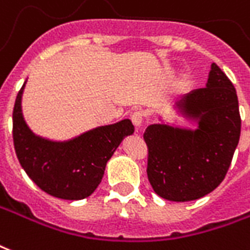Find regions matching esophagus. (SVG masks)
Masks as SVG:
<instances>
[{
	"instance_id": "1",
	"label": "esophagus",
	"mask_w": 250,
	"mask_h": 250,
	"mask_svg": "<svg viewBox=\"0 0 250 250\" xmlns=\"http://www.w3.org/2000/svg\"><path fill=\"white\" fill-rule=\"evenodd\" d=\"M143 118H144V112L142 110H136L132 112L131 120H132V123H134V125L136 127V128L142 125V123H143Z\"/></svg>"
}]
</instances>
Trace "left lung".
I'll use <instances>...</instances> for the list:
<instances>
[{
	"mask_svg": "<svg viewBox=\"0 0 250 250\" xmlns=\"http://www.w3.org/2000/svg\"><path fill=\"white\" fill-rule=\"evenodd\" d=\"M175 107L197 128L148 125L143 135L147 176L163 199L191 201L217 188L228 172L241 132L238 99L228 77L212 63L207 87L186 94Z\"/></svg>",
	"mask_w": 250,
	"mask_h": 250,
	"instance_id": "8db88e82",
	"label": "left lung"
}]
</instances>
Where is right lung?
<instances>
[{
    "label": "right lung",
    "instance_id": "right-lung-1",
    "mask_svg": "<svg viewBox=\"0 0 250 250\" xmlns=\"http://www.w3.org/2000/svg\"><path fill=\"white\" fill-rule=\"evenodd\" d=\"M25 83L13 110V142L27 176L46 193L63 200H82L101 184L107 162L125 136L134 134L130 119L102 125L67 142L33 134L22 115Z\"/></svg>",
    "mask_w": 250,
    "mask_h": 250
}]
</instances>
